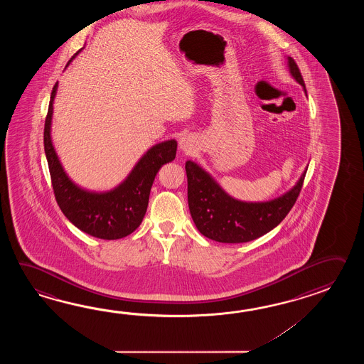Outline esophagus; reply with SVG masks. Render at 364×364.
Wrapping results in <instances>:
<instances>
[{"label":"esophagus","mask_w":364,"mask_h":364,"mask_svg":"<svg viewBox=\"0 0 364 364\" xmlns=\"http://www.w3.org/2000/svg\"><path fill=\"white\" fill-rule=\"evenodd\" d=\"M179 148L182 149V151H185V152H188V151H191L193 147V138L191 135H183L178 141Z\"/></svg>","instance_id":"esophagus-1"}]
</instances>
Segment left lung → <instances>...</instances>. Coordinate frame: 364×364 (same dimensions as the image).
I'll return each mask as SVG.
<instances>
[{"mask_svg": "<svg viewBox=\"0 0 364 364\" xmlns=\"http://www.w3.org/2000/svg\"><path fill=\"white\" fill-rule=\"evenodd\" d=\"M291 77L306 85L298 65L287 57ZM306 171L287 193L269 201L237 200L225 193L207 171L193 161L186 163L188 208L198 230L221 243H245L271 232L287 217L302 190Z\"/></svg>", "mask_w": 364, "mask_h": 364, "instance_id": "left-lung-1", "label": "left lung"}]
</instances>
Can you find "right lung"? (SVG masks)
<instances>
[{"instance_id": "1", "label": "right lung", "mask_w": 364, "mask_h": 364, "mask_svg": "<svg viewBox=\"0 0 364 364\" xmlns=\"http://www.w3.org/2000/svg\"><path fill=\"white\" fill-rule=\"evenodd\" d=\"M80 50L71 57L68 65ZM57 87L58 82L52 90L44 126V149L57 204L71 224L92 237L109 240L127 237L141 224L156 174L164 164L176 159L177 141L166 140L149 148L116 188L107 193L87 191L68 177L52 143L50 124Z\"/></svg>"}]
</instances>
